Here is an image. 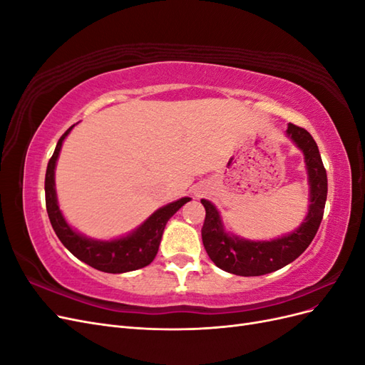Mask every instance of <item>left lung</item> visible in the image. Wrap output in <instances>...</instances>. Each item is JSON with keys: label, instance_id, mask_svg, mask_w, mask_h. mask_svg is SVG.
<instances>
[{"label": "left lung", "instance_id": "obj_1", "mask_svg": "<svg viewBox=\"0 0 365 365\" xmlns=\"http://www.w3.org/2000/svg\"><path fill=\"white\" fill-rule=\"evenodd\" d=\"M295 145L304 153L306 168L311 184V204L304 222L294 233L271 242H250L225 233L216 207L201 200L205 208L202 225V244L217 268L227 272L256 277L277 271L294 262L311 245L324 215L327 197V173L315 140L304 128L289 123L286 130Z\"/></svg>", "mask_w": 365, "mask_h": 365}]
</instances>
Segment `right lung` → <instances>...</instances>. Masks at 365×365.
<instances>
[{
  "label": "right lung",
  "mask_w": 365,
  "mask_h": 365,
  "mask_svg": "<svg viewBox=\"0 0 365 365\" xmlns=\"http://www.w3.org/2000/svg\"><path fill=\"white\" fill-rule=\"evenodd\" d=\"M73 126L65 130V134L59 138L46 172V205L54 233H56L63 247L67 248L73 256H76L79 260L85 262L86 264H90V267L98 271L120 274L148 267L157 256L163 231L165 224H168V220L178 212L185 202H189L190 197H181V200L157 210L145 224L138 227L134 233L126 237L101 242L86 239L79 233H76V231L65 222V219L58 207L56 190H54V168H56L62 141L70 134Z\"/></svg>",
  "instance_id": "obj_1"
}]
</instances>
